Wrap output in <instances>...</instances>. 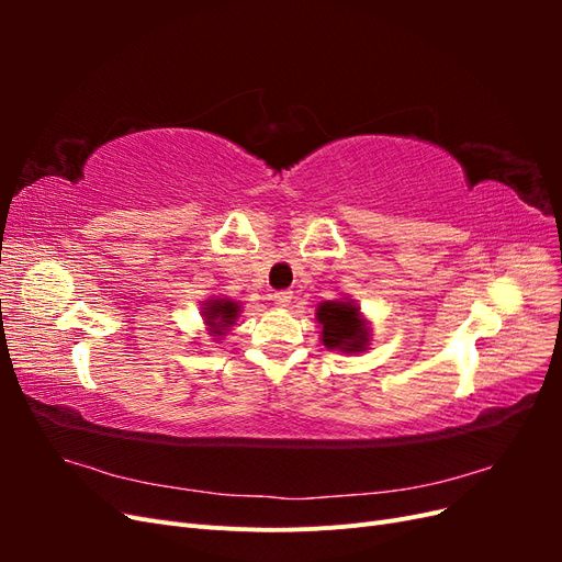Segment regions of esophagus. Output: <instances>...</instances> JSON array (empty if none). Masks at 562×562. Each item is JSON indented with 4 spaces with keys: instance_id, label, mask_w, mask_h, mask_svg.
Wrapping results in <instances>:
<instances>
[{
    "instance_id": "obj_1",
    "label": "esophagus",
    "mask_w": 562,
    "mask_h": 562,
    "mask_svg": "<svg viewBox=\"0 0 562 562\" xmlns=\"http://www.w3.org/2000/svg\"><path fill=\"white\" fill-rule=\"evenodd\" d=\"M291 300H293L291 291H277L274 293V302L279 304V307H288V304H291Z\"/></svg>"
}]
</instances>
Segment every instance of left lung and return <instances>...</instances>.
<instances>
[{
	"mask_svg": "<svg viewBox=\"0 0 562 562\" xmlns=\"http://www.w3.org/2000/svg\"><path fill=\"white\" fill-rule=\"evenodd\" d=\"M316 318L323 326V345L339 351H363L368 347V328L351 302L328 300L318 304Z\"/></svg>",
	"mask_w": 562,
	"mask_h": 562,
	"instance_id": "left-lung-1",
	"label": "left lung"
}]
</instances>
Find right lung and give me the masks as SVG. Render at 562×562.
<instances>
[{"label":"right lung","instance_id":"obj_1","mask_svg":"<svg viewBox=\"0 0 562 562\" xmlns=\"http://www.w3.org/2000/svg\"><path fill=\"white\" fill-rule=\"evenodd\" d=\"M206 304H209V307H203V310H206V312H203V316H206V323L215 335H223V330H227L234 323L236 314H239V304L229 302V300H211Z\"/></svg>","mask_w":562,"mask_h":562}]
</instances>
